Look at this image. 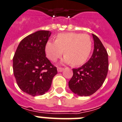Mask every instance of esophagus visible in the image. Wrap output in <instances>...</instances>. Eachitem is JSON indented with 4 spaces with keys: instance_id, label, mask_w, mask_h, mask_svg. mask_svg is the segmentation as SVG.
Returning <instances> with one entry per match:
<instances>
[{
    "instance_id": "esophagus-1",
    "label": "esophagus",
    "mask_w": 122,
    "mask_h": 122,
    "mask_svg": "<svg viewBox=\"0 0 122 122\" xmlns=\"http://www.w3.org/2000/svg\"><path fill=\"white\" fill-rule=\"evenodd\" d=\"M64 69V68L63 67H58L57 68V70H58V72H62Z\"/></svg>"
}]
</instances>
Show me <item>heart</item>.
Masks as SVG:
<instances>
[{"label":"heart","mask_w":122,"mask_h":122,"mask_svg":"<svg viewBox=\"0 0 122 122\" xmlns=\"http://www.w3.org/2000/svg\"><path fill=\"white\" fill-rule=\"evenodd\" d=\"M92 40L89 35L77 33H59L55 41L48 40L45 45V53L49 59L56 61L63 54L62 63L79 66L86 63L92 51Z\"/></svg>","instance_id":"1"}]
</instances>
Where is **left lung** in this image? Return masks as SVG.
<instances>
[{
	"label": "left lung",
	"mask_w": 122,
	"mask_h": 122,
	"mask_svg": "<svg viewBox=\"0 0 122 122\" xmlns=\"http://www.w3.org/2000/svg\"><path fill=\"white\" fill-rule=\"evenodd\" d=\"M94 49L89 60L81 67L72 69L69 87L79 96H89L104 83L108 69V54L99 38L92 34Z\"/></svg>",
	"instance_id": "obj_1"
}]
</instances>
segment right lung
Segmentation results:
<instances>
[{"label": "right lung", "instance_id": "right-lung-1", "mask_svg": "<svg viewBox=\"0 0 122 122\" xmlns=\"http://www.w3.org/2000/svg\"><path fill=\"white\" fill-rule=\"evenodd\" d=\"M50 31L40 30L20 41L13 58V70L18 87L32 96H41L50 89L57 69L46 57L45 45Z\"/></svg>", "mask_w": 122, "mask_h": 122}]
</instances>
